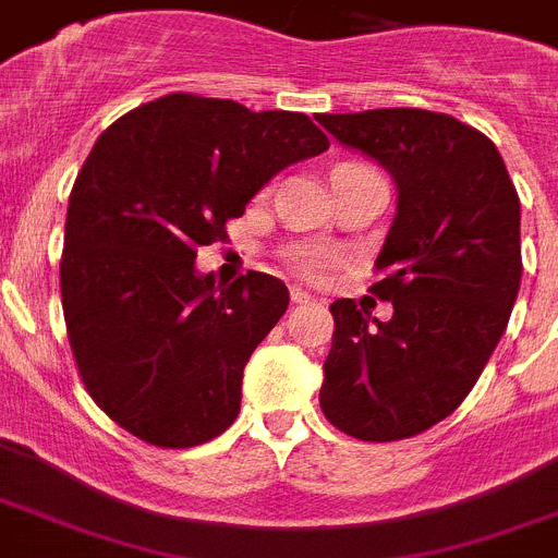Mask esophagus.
Listing matches in <instances>:
<instances>
[{
    "instance_id": "esophagus-1",
    "label": "esophagus",
    "mask_w": 558,
    "mask_h": 558,
    "mask_svg": "<svg viewBox=\"0 0 558 558\" xmlns=\"http://www.w3.org/2000/svg\"><path fill=\"white\" fill-rule=\"evenodd\" d=\"M291 303H298V305L311 303V294H308V291H303V289H291Z\"/></svg>"
}]
</instances>
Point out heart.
Masks as SVG:
<instances>
[{
    "mask_svg": "<svg viewBox=\"0 0 558 558\" xmlns=\"http://www.w3.org/2000/svg\"><path fill=\"white\" fill-rule=\"evenodd\" d=\"M330 264H333V253L325 247H300L291 253V267L311 280L323 278Z\"/></svg>",
    "mask_w": 558,
    "mask_h": 558,
    "instance_id": "obj_1",
    "label": "heart"
}]
</instances>
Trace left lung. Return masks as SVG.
Listing matches in <instances>:
<instances>
[{"instance_id": "left-lung-1", "label": "left lung", "mask_w": 558, "mask_h": 558, "mask_svg": "<svg viewBox=\"0 0 558 558\" xmlns=\"http://www.w3.org/2000/svg\"><path fill=\"white\" fill-rule=\"evenodd\" d=\"M336 142L375 158L398 185L373 294L380 323L336 300L319 405L364 441L423 434L453 414L484 373L520 291V197L498 147L423 108L316 117Z\"/></svg>"}]
</instances>
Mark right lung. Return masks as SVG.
<instances>
[{
  "instance_id": "1",
  "label": "right lung",
  "mask_w": 558,
  "mask_h": 558,
  "mask_svg": "<svg viewBox=\"0 0 558 558\" xmlns=\"http://www.w3.org/2000/svg\"><path fill=\"white\" fill-rule=\"evenodd\" d=\"M330 147L305 113L167 94L85 158L60 255L69 344L94 403L138 439L194 448L233 425L250 355L289 305L278 278L199 275L197 247L280 169Z\"/></svg>"
}]
</instances>
